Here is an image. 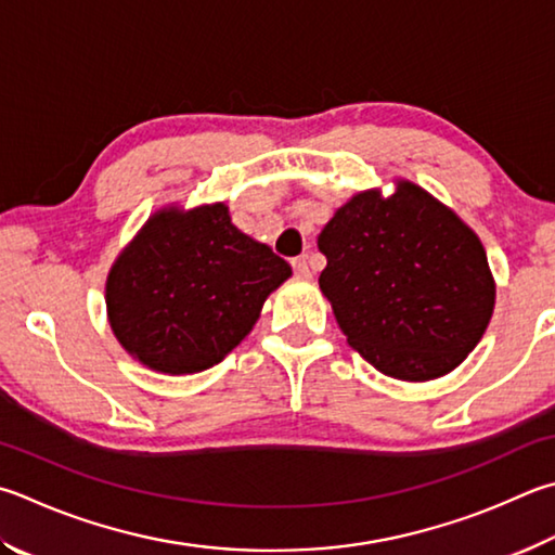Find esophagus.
Segmentation results:
<instances>
[{
	"mask_svg": "<svg viewBox=\"0 0 555 555\" xmlns=\"http://www.w3.org/2000/svg\"><path fill=\"white\" fill-rule=\"evenodd\" d=\"M291 267H294V271H296V276H300V279H310V261H308V257L304 255V257H296L294 261H291Z\"/></svg>",
	"mask_w": 555,
	"mask_h": 555,
	"instance_id": "1",
	"label": "esophagus"
}]
</instances>
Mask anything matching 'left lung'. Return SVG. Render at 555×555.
Returning <instances> with one entry per match:
<instances>
[{
  "label": "left lung",
  "mask_w": 555,
  "mask_h": 555,
  "mask_svg": "<svg viewBox=\"0 0 555 555\" xmlns=\"http://www.w3.org/2000/svg\"><path fill=\"white\" fill-rule=\"evenodd\" d=\"M320 288L347 341L380 374L429 380L449 374L486 332L495 281L476 233L400 181L383 198L357 194L322 228Z\"/></svg>",
  "instance_id": "left-lung-1"
}]
</instances>
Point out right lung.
<instances>
[{
	"instance_id": "1",
	"label": "right lung",
	"mask_w": 555,
	"mask_h": 555,
	"mask_svg": "<svg viewBox=\"0 0 555 555\" xmlns=\"http://www.w3.org/2000/svg\"><path fill=\"white\" fill-rule=\"evenodd\" d=\"M288 276L286 259L240 233L223 204L159 210L111 269V330L145 366L196 374L245 339Z\"/></svg>"
}]
</instances>
